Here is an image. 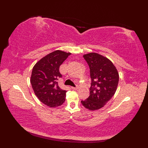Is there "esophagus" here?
Listing matches in <instances>:
<instances>
[{"label": "esophagus", "mask_w": 148, "mask_h": 148, "mask_svg": "<svg viewBox=\"0 0 148 148\" xmlns=\"http://www.w3.org/2000/svg\"><path fill=\"white\" fill-rule=\"evenodd\" d=\"M72 89H74V90H77L78 88H79V86H76V87H72Z\"/></svg>", "instance_id": "obj_1"}]
</instances>
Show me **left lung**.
I'll return each mask as SVG.
<instances>
[{"label": "left lung", "mask_w": 148, "mask_h": 148, "mask_svg": "<svg viewBox=\"0 0 148 148\" xmlns=\"http://www.w3.org/2000/svg\"><path fill=\"white\" fill-rule=\"evenodd\" d=\"M83 57L89 65L92 83L89 97L81 103L85 108L95 111L103 108L114 95L119 74L112 62L106 56L90 53Z\"/></svg>", "instance_id": "1"}]
</instances>
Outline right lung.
Segmentation results:
<instances>
[{
  "label": "right lung",
  "mask_w": 148,
  "mask_h": 148,
  "mask_svg": "<svg viewBox=\"0 0 148 148\" xmlns=\"http://www.w3.org/2000/svg\"><path fill=\"white\" fill-rule=\"evenodd\" d=\"M71 54L56 50L49 53L34 66L30 83L40 102L50 108H56L65 102L67 91L61 89L57 80L62 77L59 68Z\"/></svg>",
  "instance_id": "right-lung-1"
}]
</instances>
